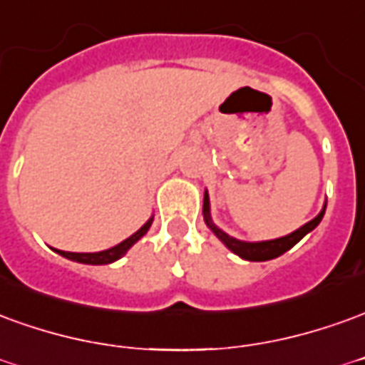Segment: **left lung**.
I'll return each instance as SVG.
<instances>
[{
    "label": "left lung",
    "mask_w": 365,
    "mask_h": 365,
    "mask_svg": "<svg viewBox=\"0 0 365 365\" xmlns=\"http://www.w3.org/2000/svg\"><path fill=\"white\" fill-rule=\"evenodd\" d=\"M324 209H322L312 221L304 223L300 229L292 231L290 235L280 237V239H272V241L247 243V241H239L235 237H229L225 231H221V229L213 223V219H211V209H209L207 191H205V195H203V219H205L207 227L215 233V237H217L219 241L225 245L227 249H231L233 253L239 255L245 261H271V259H277V257H280L282 253H287L290 247H294L302 237L307 235V233H310V231L322 221V217H324Z\"/></svg>",
    "instance_id": "8db88e82"
}]
</instances>
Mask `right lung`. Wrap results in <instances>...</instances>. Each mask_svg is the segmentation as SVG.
I'll return each mask as SVG.
<instances>
[{
  "instance_id": "add662e5",
  "label": "right lung",
  "mask_w": 365,
  "mask_h": 365,
  "mask_svg": "<svg viewBox=\"0 0 365 365\" xmlns=\"http://www.w3.org/2000/svg\"><path fill=\"white\" fill-rule=\"evenodd\" d=\"M150 225H152V219H148L146 223L140 227L134 235H130L128 239H124V241L116 245V247H110V249L101 251V253H68V251H57V253L63 255L65 259H71V261H76V262H85V264H108V262L118 261L120 257H124V255H126V251H128L132 245L136 243L138 239H142V237L146 235Z\"/></svg>"
}]
</instances>
